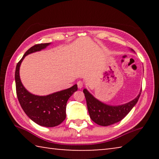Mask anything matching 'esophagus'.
I'll list each match as a JSON object with an SVG mask.
<instances>
[{
	"label": "esophagus",
	"instance_id": "34e87169",
	"mask_svg": "<svg viewBox=\"0 0 159 159\" xmlns=\"http://www.w3.org/2000/svg\"><path fill=\"white\" fill-rule=\"evenodd\" d=\"M77 85H78V88H79V89H80V88H82L83 87V83L82 81H80V80H79V81H78L77 83Z\"/></svg>",
	"mask_w": 159,
	"mask_h": 159
}]
</instances>
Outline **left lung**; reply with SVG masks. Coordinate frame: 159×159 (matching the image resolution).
<instances>
[{"mask_svg": "<svg viewBox=\"0 0 159 159\" xmlns=\"http://www.w3.org/2000/svg\"><path fill=\"white\" fill-rule=\"evenodd\" d=\"M131 51L134 52L133 49ZM141 92L142 90L135 98L128 103L113 106L98 100L85 88L83 90L90 118L97 124L102 126H108L120 121L137 104Z\"/></svg>", "mask_w": 159, "mask_h": 159, "instance_id": "obj_1", "label": "left lung"}]
</instances>
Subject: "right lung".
<instances>
[{
    "mask_svg": "<svg viewBox=\"0 0 159 159\" xmlns=\"http://www.w3.org/2000/svg\"><path fill=\"white\" fill-rule=\"evenodd\" d=\"M51 43H41L34 45L26 51L19 61L15 70L16 92L21 108L30 119L38 125L45 127H55L66 118V102L78 90L75 84L70 88L45 96L35 95L24 87L20 77V67L26 55L41 51Z\"/></svg>",
    "mask_w": 159,
    "mask_h": 159,
    "instance_id": "1",
    "label": "right lung"
}]
</instances>
